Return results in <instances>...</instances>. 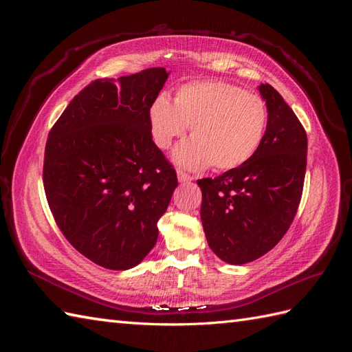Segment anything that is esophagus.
<instances>
[{
    "instance_id": "34e87169",
    "label": "esophagus",
    "mask_w": 352,
    "mask_h": 352,
    "mask_svg": "<svg viewBox=\"0 0 352 352\" xmlns=\"http://www.w3.org/2000/svg\"><path fill=\"white\" fill-rule=\"evenodd\" d=\"M177 180H179L180 184H189L190 180H194V177L189 176L185 172H182V170H179V172H177Z\"/></svg>"
}]
</instances>
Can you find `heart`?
Masks as SVG:
<instances>
[{"label": "heart", "instance_id": "heart-1", "mask_svg": "<svg viewBox=\"0 0 352 352\" xmlns=\"http://www.w3.org/2000/svg\"><path fill=\"white\" fill-rule=\"evenodd\" d=\"M154 144L166 150L190 127L192 140L172 154L179 166L199 170L212 164L232 170L254 155L267 127L261 97L220 80L190 82L180 87L173 102L158 97L148 110Z\"/></svg>", "mask_w": 352, "mask_h": 352}]
</instances>
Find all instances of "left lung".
<instances>
[{
    "mask_svg": "<svg viewBox=\"0 0 352 352\" xmlns=\"http://www.w3.org/2000/svg\"><path fill=\"white\" fill-rule=\"evenodd\" d=\"M267 105V127L254 155L214 179H199L201 221L208 247L229 264L260 258L278 243L300 206L307 133L282 95L258 87Z\"/></svg>",
    "mask_w": 352,
    "mask_h": 352,
    "instance_id": "1",
    "label": "left lung"
}]
</instances>
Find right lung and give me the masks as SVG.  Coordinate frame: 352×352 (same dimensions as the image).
I'll return each instance as SVG.
<instances>
[{"instance_id":"add662e5","label":"right lung","mask_w":352,"mask_h":352,"mask_svg":"<svg viewBox=\"0 0 352 352\" xmlns=\"http://www.w3.org/2000/svg\"><path fill=\"white\" fill-rule=\"evenodd\" d=\"M168 74L153 67L94 80L48 135L44 188L52 216L73 247L104 269L127 270L146 257L177 186L148 122Z\"/></svg>"}]
</instances>
